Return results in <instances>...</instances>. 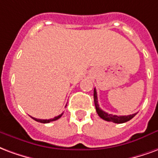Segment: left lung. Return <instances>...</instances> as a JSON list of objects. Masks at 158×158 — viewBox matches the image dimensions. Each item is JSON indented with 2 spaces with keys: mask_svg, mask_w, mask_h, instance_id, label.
Here are the masks:
<instances>
[{
  "mask_svg": "<svg viewBox=\"0 0 158 158\" xmlns=\"http://www.w3.org/2000/svg\"><path fill=\"white\" fill-rule=\"evenodd\" d=\"M93 98H94V103H95V108H96V111L98 113V114L100 118H103V119H104L106 121L114 122V123H116V124H122V123H125V122L131 120V118H134L135 114H137V113H135V114H130V115H113V114H110L104 112L103 110H102L99 108V104H98V96H97L96 88H94Z\"/></svg>",
  "mask_w": 158,
  "mask_h": 158,
  "instance_id": "left-lung-1",
  "label": "left lung"
}]
</instances>
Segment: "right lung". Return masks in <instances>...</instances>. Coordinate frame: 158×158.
<instances>
[{"label": "right lung", "instance_id": "obj_1", "mask_svg": "<svg viewBox=\"0 0 158 158\" xmlns=\"http://www.w3.org/2000/svg\"><path fill=\"white\" fill-rule=\"evenodd\" d=\"M65 107H66V105H65ZM62 114H63V113H62L61 114H60V115L56 116V117H55V118H50V119H40V118H33V117H32V118H33L34 120H36L37 122H40V123H44V124H47V123H49V122L55 121V120H57V119H59V118H60V117H61Z\"/></svg>", "mask_w": 158, "mask_h": 158}]
</instances>
